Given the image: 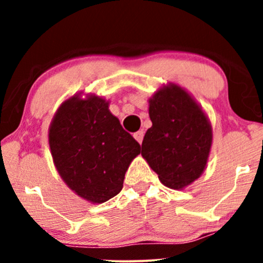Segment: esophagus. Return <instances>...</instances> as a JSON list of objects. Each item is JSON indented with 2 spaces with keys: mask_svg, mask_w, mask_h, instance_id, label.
Masks as SVG:
<instances>
[{
  "mask_svg": "<svg viewBox=\"0 0 263 263\" xmlns=\"http://www.w3.org/2000/svg\"><path fill=\"white\" fill-rule=\"evenodd\" d=\"M143 136H144L143 131H137V132H135V134H134L135 140L137 141L140 144L142 143V141H143Z\"/></svg>",
  "mask_w": 263,
  "mask_h": 263,
  "instance_id": "obj_1",
  "label": "esophagus"
}]
</instances>
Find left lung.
I'll return each mask as SVG.
<instances>
[{
    "mask_svg": "<svg viewBox=\"0 0 263 263\" xmlns=\"http://www.w3.org/2000/svg\"><path fill=\"white\" fill-rule=\"evenodd\" d=\"M152 127L142 142L141 155L172 189H183L206 167L213 129L208 116L183 87L170 83L148 100Z\"/></svg>",
    "mask_w": 263,
    "mask_h": 263,
    "instance_id": "left-lung-1",
    "label": "left lung"
}]
</instances>
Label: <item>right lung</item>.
Returning <instances> with one entry per match:
<instances>
[{
	"label": "right lung",
	"instance_id": "right-lung-1",
	"mask_svg": "<svg viewBox=\"0 0 263 263\" xmlns=\"http://www.w3.org/2000/svg\"><path fill=\"white\" fill-rule=\"evenodd\" d=\"M53 162L66 185L92 204L121 192L141 146L108 110V101L79 95L60 105L49 126Z\"/></svg>",
	"mask_w": 263,
	"mask_h": 263
}]
</instances>
